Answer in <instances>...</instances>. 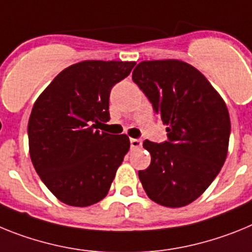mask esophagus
Wrapping results in <instances>:
<instances>
[{"label": "esophagus", "mask_w": 252, "mask_h": 252, "mask_svg": "<svg viewBox=\"0 0 252 252\" xmlns=\"http://www.w3.org/2000/svg\"><path fill=\"white\" fill-rule=\"evenodd\" d=\"M142 147V139L132 138L130 139V148L132 150H139Z\"/></svg>", "instance_id": "obj_1"}]
</instances>
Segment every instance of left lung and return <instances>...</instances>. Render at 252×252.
Returning <instances> with one entry per match:
<instances>
[{
	"label": "left lung",
	"instance_id": "1",
	"mask_svg": "<svg viewBox=\"0 0 252 252\" xmlns=\"http://www.w3.org/2000/svg\"><path fill=\"white\" fill-rule=\"evenodd\" d=\"M132 78L167 126L168 141L143 142L151 165L138 171L148 198L180 208L202 195L220 174L231 122L220 94L195 67L178 60L143 61Z\"/></svg>",
	"mask_w": 252,
	"mask_h": 252
}]
</instances>
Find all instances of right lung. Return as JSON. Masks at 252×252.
Segmentation results:
<instances>
[{"mask_svg": "<svg viewBox=\"0 0 252 252\" xmlns=\"http://www.w3.org/2000/svg\"><path fill=\"white\" fill-rule=\"evenodd\" d=\"M135 62L84 61L63 69L40 94L28 124L30 158L45 187L72 207L108 194L129 151L126 134L97 130L108 122L113 86Z\"/></svg>", "mask_w": 252, "mask_h": 252, "instance_id": "right-lung-1", "label": "right lung"}]
</instances>
